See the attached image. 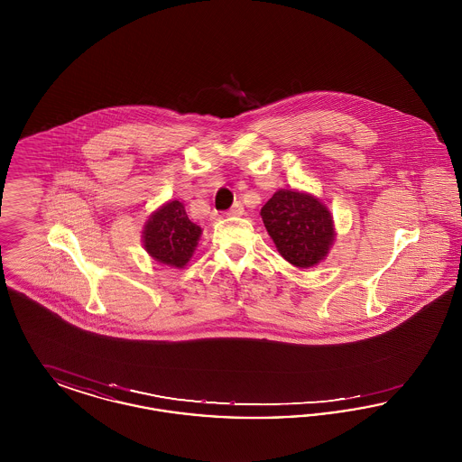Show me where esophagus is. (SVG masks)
<instances>
[{
    "label": "esophagus",
    "instance_id": "obj_1",
    "mask_svg": "<svg viewBox=\"0 0 462 462\" xmlns=\"http://www.w3.org/2000/svg\"><path fill=\"white\" fill-rule=\"evenodd\" d=\"M226 215H228V217H241V215H244V208H242V204L236 202V204L226 211Z\"/></svg>",
    "mask_w": 462,
    "mask_h": 462
}]
</instances>
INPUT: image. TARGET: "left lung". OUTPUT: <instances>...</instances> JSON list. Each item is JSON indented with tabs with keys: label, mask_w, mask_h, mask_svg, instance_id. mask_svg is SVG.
Here are the masks:
<instances>
[{
	"label": "left lung",
	"mask_w": 462,
	"mask_h": 462,
	"mask_svg": "<svg viewBox=\"0 0 462 462\" xmlns=\"http://www.w3.org/2000/svg\"><path fill=\"white\" fill-rule=\"evenodd\" d=\"M262 218L281 256L298 268L326 260L336 237L326 204L307 192L277 190L262 208Z\"/></svg>",
	"instance_id": "obj_1"
}]
</instances>
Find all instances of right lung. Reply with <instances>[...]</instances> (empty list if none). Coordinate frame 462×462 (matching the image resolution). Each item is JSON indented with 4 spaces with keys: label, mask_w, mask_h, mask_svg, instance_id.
Wrapping results in <instances>:
<instances>
[{
    "label": "right lung",
    "mask_w": 462,
    "mask_h": 462,
    "mask_svg": "<svg viewBox=\"0 0 462 462\" xmlns=\"http://www.w3.org/2000/svg\"><path fill=\"white\" fill-rule=\"evenodd\" d=\"M142 234L143 247L155 262L183 268L192 258L202 230L190 221L180 200H170L149 217Z\"/></svg>",
    "instance_id": "add662e5"
}]
</instances>
